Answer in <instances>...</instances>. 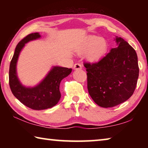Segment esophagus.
I'll return each mask as SVG.
<instances>
[{"label": "esophagus", "mask_w": 148, "mask_h": 148, "mask_svg": "<svg viewBox=\"0 0 148 148\" xmlns=\"http://www.w3.org/2000/svg\"><path fill=\"white\" fill-rule=\"evenodd\" d=\"M82 69V65L79 63H76L74 65V70H79Z\"/></svg>", "instance_id": "obj_1"}]
</instances>
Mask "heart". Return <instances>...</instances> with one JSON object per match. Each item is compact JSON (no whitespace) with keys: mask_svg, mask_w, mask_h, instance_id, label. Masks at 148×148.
<instances>
[{"mask_svg":"<svg viewBox=\"0 0 148 148\" xmlns=\"http://www.w3.org/2000/svg\"><path fill=\"white\" fill-rule=\"evenodd\" d=\"M107 49V43L104 38L92 36L87 39L77 49L79 53H88V58L97 61L104 56Z\"/></svg>","mask_w":148,"mask_h":148,"instance_id":"b5f03b06","label":"heart"}]
</instances>
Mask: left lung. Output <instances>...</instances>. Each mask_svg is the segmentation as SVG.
<instances>
[{"mask_svg":"<svg viewBox=\"0 0 148 148\" xmlns=\"http://www.w3.org/2000/svg\"><path fill=\"white\" fill-rule=\"evenodd\" d=\"M118 46L95 62H84L87 89L99 106L111 108L131 97L136 89L139 75L138 57L134 49L121 38Z\"/></svg>","mask_w":148,"mask_h":148,"instance_id":"1","label":"left lung"}]
</instances>
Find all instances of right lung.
Returning a JSON list of instances; mask_svg holds the SVG:
<instances>
[{"label":"right lung","mask_w":148,"mask_h":148,"mask_svg":"<svg viewBox=\"0 0 148 148\" xmlns=\"http://www.w3.org/2000/svg\"><path fill=\"white\" fill-rule=\"evenodd\" d=\"M40 37L38 32L31 33L17 44L9 69V85L12 93L22 104L32 110H46L58 103L61 99L59 86L61 80L71 73L72 69L55 66L43 81L33 88H26L20 84L16 75V62L25 44Z\"/></svg>","instance_id":"obj_1"}]
</instances>
